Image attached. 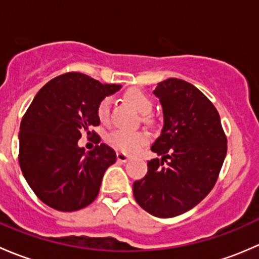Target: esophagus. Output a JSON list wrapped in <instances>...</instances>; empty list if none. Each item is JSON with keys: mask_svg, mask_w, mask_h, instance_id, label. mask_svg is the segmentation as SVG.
I'll use <instances>...</instances> for the list:
<instances>
[{"mask_svg": "<svg viewBox=\"0 0 259 259\" xmlns=\"http://www.w3.org/2000/svg\"><path fill=\"white\" fill-rule=\"evenodd\" d=\"M116 159H117V161H120V163H126V161L130 160V156L126 155L125 153L119 151V153H116Z\"/></svg>", "mask_w": 259, "mask_h": 259, "instance_id": "34e87169", "label": "esophagus"}]
</instances>
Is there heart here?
<instances>
[{
  "mask_svg": "<svg viewBox=\"0 0 259 259\" xmlns=\"http://www.w3.org/2000/svg\"><path fill=\"white\" fill-rule=\"evenodd\" d=\"M125 99L129 104H132L140 114L144 115L145 121H149L148 114L153 108V103L149 99L145 93H143L139 89H132L125 94ZM99 120L101 122H106L109 120V114H110V99L104 98L99 103L98 109H96ZM109 144L114 146L117 150L122 153L132 154L135 153L143 144L148 142V135L143 132H126V130H115L108 138Z\"/></svg>",
  "mask_w": 259,
  "mask_h": 259,
  "instance_id": "heart-1",
  "label": "heart"
}]
</instances>
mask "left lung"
Here are the masks:
<instances>
[{
    "label": "left lung",
    "instance_id": "left-lung-1",
    "mask_svg": "<svg viewBox=\"0 0 259 259\" xmlns=\"http://www.w3.org/2000/svg\"><path fill=\"white\" fill-rule=\"evenodd\" d=\"M153 93L163 108L164 124L151 151L161 159L148 161V173L134 182L133 193L151 215L173 218L213 189L226 159L227 138L217 109L194 85L170 77Z\"/></svg>",
    "mask_w": 259,
    "mask_h": 259
}]
</instances>
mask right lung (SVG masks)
Returning a JSON list of instances; mask_svg holds the SVG:
<instances>
[{
    "mask_svg": "<svg viewBox=\"0 0 259 259\" xmlns=\"http://www.w3.org/2000/svg\"><path fill=\"white\" fill-rule=\"evenodd\" d=\"M120 89L67 72L36 94L21 121L18 161L26 182L49 207L79 210L98 197L104 173L116 161V154L104 143L86 153L77 142L83 132L90 135L91 127L100 124L99 103Z\"/></svg>",
    "mask_w": 259,
    "mask_h": 259,
    "instance_id": "add662e5",
    "label": "right lung"
}]
</instances>
